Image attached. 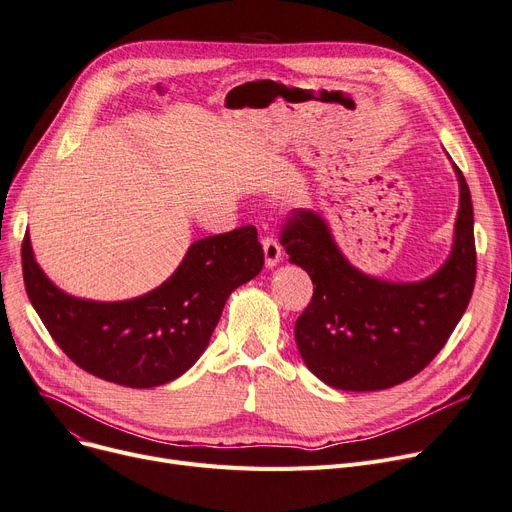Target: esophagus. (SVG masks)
Wrapping results in <instances>:
<instances>
[{"label":"esophagus","instance_id":"1","mask_svg":"<svg viewBox=\"0 0 512 512\" xmlns=\"http://www.w3.org/2000/svg\"><path fill=\"white\" fill-rule=\"evenodd\" d=\"M261 245H263V255H265V267H267V270H272V267H276L282 259L280 242L272 236H263Z\"/></svg>","mask_w":512,"mask_h":512}]
</instances>
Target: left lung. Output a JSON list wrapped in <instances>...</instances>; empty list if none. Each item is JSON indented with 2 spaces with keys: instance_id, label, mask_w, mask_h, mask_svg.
I'll return each mask as SVG.
<instances>
[{
  "instance_id": "1",
  "label": "left lung",
  "mask_w": 512,
  "mask_h": 512,
  "mask_svg": "<svg viewBox=\"0 0 512 512\" xmlns=\"http://www.w3.org/2000/svg\"><path fill=\"white\" fill-rule=\"evenodd\" d=\"M452 249L417 282L369 276L344 257L324 215L297 209L282 232L290 263L313 280V299L297 319L294 340L317 378L346 392H373L417 375L446 344L475 284L473 203L463 172Z\"/></svg>"
}]
</instances>
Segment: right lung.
I'll return each mask as SVG.
<instances>
[{
	"instance_id": "obj_1",
	"label": "right lung",
	"mask_w": 512,
	"mask_h": 512,
	"mask_svg": "<svg viewBox=\"0 0 512 512\" xmlns=\"http://www.w3.org/2000/svg\"><path fill=\"white\" fill-rule=\"evenodd\" d=\"M263 267L255 226L205 236L176 272L126 301L78 299L53 284L22 240L26 294L51 338L80 367L126 388H155L191 369L209 344L230 294Z\"/></svg>"
}]
</instances>
